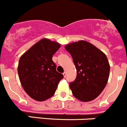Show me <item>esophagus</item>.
I'll list each match as a JSON object with an SVG mask.
<instances>
[{
    "instance_id": "esophagus-1",
    "label": "esophagus",
    "mask_w": 127,
    "mask_h": 127,
    "mask_svg": "<svg viewBox=\"0 0 127 127\" xmlns=\"http://www.w3.org/2000/svg\"><path fill=\"white\" fill-rule=\"evenodd\" d=\"M63 75H64V77H65L66 75H67V74H66L65 72H64L63 73Z\"/></svg>"
}]
</instances>
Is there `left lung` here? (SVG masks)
Segmentation results:
<instances>
[{"label": "left lung", "mask_w": 127, "mask_h": 127, "mask_svg": "<svg viewBox=\"0 0 127 127\" xmlns=\"http://www.w3.org/2000/svg\"><path fill=\"white\" fill-rule=\"evenodd\" d=\"M65 48L71 55L77 70L76 79L69 84L73 95L81 101L95 99L108 80L110 66L106 56L84 40L68 44Z\"/></svg>", "instance_id": "1"}]
</instances>
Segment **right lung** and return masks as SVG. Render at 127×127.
<instances>
[{
    "mask_svg": "<svg viewBox=\"0 0 127 127\" xmlns=\"http://www.w3.org/2000/svg\"><path fill=\"white\" fill-rule=\"evenodd\" d=\"M60 45L46 38L39 40L19 59L17 72L21 84L28 95L38 101L53 96L64 75L57 71L52 60Z\"/></svg>",
    "mask_w": 127,
    "mask_h": 127,
    "instance_id": "1",
    "label": "right lung"
}]
</instances>
